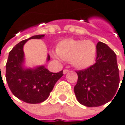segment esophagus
<instances>
[{
    "instance_id": "34e87169",
    "label": "esophagus",
    "mask_w": 125,
    "mask_h": 125,
    "mask_svg": "<svg viewBox=\"0 0 125 125\" xmlns=\"http://www.w3.org/2000/svg\"><path fill=\"white\" fill-rule=\"evenodd\" d=\"M69 72V71H68V69H64L63 71V74H66L67 73H68Z\"/></svg>"
}]
</instances>
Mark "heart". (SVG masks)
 Listing matches in <instances>:
<instances>
[{"label": "heart", "instance_id": "obj_1", "mask_svg": "<svg viewBox=\"0 0 125 125\" xmlns=\"http://www.w3.org/2000/svg\"><path fill=\"white\" fill-rule=\"evenodd\" d=\"M96 54V48L93 42L67 38L58 43L57 52H52V56L57 59L71 62L75 68L84 69L94 63Z\"/></svg>", "mask_w": 125, "mask_h": 125}]
</instances>
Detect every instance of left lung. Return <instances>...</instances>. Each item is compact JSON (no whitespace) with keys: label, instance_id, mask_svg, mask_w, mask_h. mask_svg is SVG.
<instances>
[{"label":"left lung","instance_id":"left-lung-1","mask_svg":"<svg viewBox=\"0 0 125 125\" xmlns=\"http://www.w3.org/2000/svg\"><path fill=\"white\" fill-rule=\"evenodd\" d=\"M76 73L74 92L82 105L97 107L114 97L120 84L119 69L115 53L105 43H97L94 64Z\"/></svg>","mask_w":125,"mask_h":125}]
</instances>
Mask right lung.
<instances>
[{
	"mask_svg": "<svg viewBox=\"0 0 125 125\" xmlns=\"http://www.w3.org/2000/svg\"><path fill=\"white\" fill-rule=\"evenodd\" d=\"M45 35H33L19 42L9 53L6 63V80L12 93L28 104H40L48 98L57 80L62 77L63 71L52 73L44 66L25 68L23 47L30 39H41ZM50 59L47 56V61Z\"/></svg>",
	"mask_w": 125,
	"mask_h": 125,
	"instance_id": "add662e5",
	"label": "right lung"
}]
</instances>
